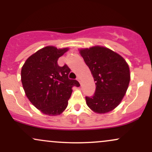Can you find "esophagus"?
<instances>
[{"mask_svg": "<svg viewBox=\"0 0 152 152\" xmlns=\"http://www.w3.org/2000/svg\"><path fill=\"white\" fill-rule=\"evenodd\" d=\"M76 80H77V81L79 82L80 83H81V78H80V76H77V77H76Z\"/></svg>", "mask_w": 152, "mask_h": 152, "instance_id": "obj_1", "label": "esophagus"}]
</instances>
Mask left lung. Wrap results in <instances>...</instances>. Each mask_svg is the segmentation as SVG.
<instances>
[{"instance_id":"1","label":"left lung","mask_w":152,"mask_h":152,"mask_svg":"<svg viewBox=\"0 0 152 152\" xmlns=\"http://www.w3.org/2000/svg\"><path fill=\"white\" fill-rule=\"evenodd\" d=\"M96 82L91 97L86 104L94 112L105 114L117 106L126 94L130 81L129 67L119 54L103 46L80 50Z\"/></svg>"}]
</instances>
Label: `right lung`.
<instances>
[{"label": "right lung", "mask_w": 152, "mask_h": 152, "mask_svg": "<svg viewBox=\"0 0 152 152\" xmlns=\"http://www.w3.org/2000/svg\"><path fill=\"white\" fill-rule=\"evenodd\" d=\"M69 50L46 46L31 55L23 66L21 81L26 96L35 107L48 116H57L66 109L72 87L80 86L69 79L70 69L59 66L58 59Z\"/></svg>", "instance_id": "1"}]
</instances>
